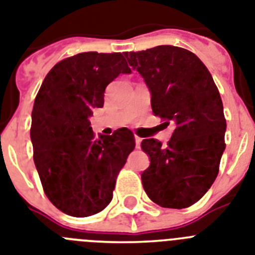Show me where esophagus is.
Masks as SVG:
<instances>
[{
    "label": "esophagus",
    "mask_w": 255,
    "mask_h": 255,
    "mask_svg": "<svg viewBox=\"0 0 255 255\" xmlns=\"http://www.w3.org/2000/svg\"><path fill=\"white\" fill-rule=\"evenodd\" d=\"M141 141H142V138L138 137V136H134V142H136V147H140Z\"/></svg>",
    "instance_id": "esophagus-1"
}]
</instances>
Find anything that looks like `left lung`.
Here are the masks:
<instances>
[{
    "label": "left lung",
    "mask_w": 255,
    "mask_h": 255,
    "mask_svg": "<svg viewBox=\"0 0 255 255\" xmlns=\"http://www.w3.org/2000/svg\"><path fill=\"white\" fill-rule=\"evenodd\" d=\"M150 91L154 115L174 126L167 146L144 138L150 166L141 180L147 197L168 209L196 204L213 185L226 149L219 91L201 59L187 49L160 45L124 53Z\"/></svg>",
    "instance_id": "left-lung-1"
}]
</instances>
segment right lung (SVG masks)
<instances>
[{"mask_svg": "<svg viewBox=\"0 0 255 255\" xmlns=\"http://www.w3.org/2000/svg\"><path fill=\"white\" fill-rule=\"evenodd\" d=\"M121 53L87 51L58 62L42 81L32 110L33 160L45 194L76 218L100 213L113 200L119 171L134 149L128 128L95 137L89 118L105 89L129 74Z\"/></svg>", "mask_w": 255, "mask_h": 255, "instance_id": "1", "label": "right lung"}]
</instances>
